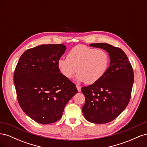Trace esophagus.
Masks as SVG:
<instances>
[{"mask_svg":"<svg viewBox=\"0 0 147 147\" xmlns=\"http://www.w3.org/2000/svg\"><path fill=\"white\" fill-rule=\"evenodd\" d=\"M77 90H78V92H80L81 91V90H82L81 86H80L78 85H77Z\"/></svg>","mask_w":147,"mask_h":147,"instance_id":"34e87169","label":"esophagus"}]
</instances>
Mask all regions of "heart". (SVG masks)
I'll return each instance as SVG.
<instances>
[{
  "label": "heart",
  "mask_w": 147,
  "mask_h": 147,
  "mask_svg": "<svg viewBox=\"0 0 147 147\" xmlns=\"http://www.w3.org/2000/svg\"><path fill=\"white\" fill-rule=\"evenodd\" d=\"M109 65L110 57L105 50L84 45L74 47L67 58L61 57L57 61V67L65 78H72L77 71L76 81L88 84L97 83L103 78Z\"/></svg>",
  "instance_id": "heart-1"
}]
</instances>
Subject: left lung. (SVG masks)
<instances>
[{
	"label": "left lung",
	"mask_w": 147,
	"mask_h": 147,
	"mask_svg": "<svg viewBox=\"0 0 147 147\" xmlns=\"http://www.w3.org/2000/svg\"><path fill=\"white\" fill-rule=\"evenodd\" d=\"M109 53L107 72L99 82L82 88L85 97L82 112L87 121L105 124L113 121L129 102L134 83V72L126 55L119 48L107 43H91Z\"/></svg>",
	"instance_id": "1"
}]
</instances>
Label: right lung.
Returning a JSON list of instances; mask_svg holds the SVG:
<instances>
[{
	"label": "right lung",
	"instance_id": "obj_1",
	"mask_svg": "<svg viewBox=\"0 0 147 147\" xmlns=\"http://www.w3.org/2000/svg\"><path fill=\"white\" fill-rule=\"evenodd\" d=\"M66 47L41 45L28 49L20 57L13 80L19 104L38 123H55L63 115L66 104L78 92L75 84L57 67Z\"/></svg>",
	"mask_w": 147,
	"mask_h": 147
}]
</instances>
